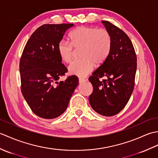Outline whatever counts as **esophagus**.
<instances>
[{"label": "esophagus", "instance_id": "esophagus-1", "mask_svg": "<svg viewBox=\"0 0 158 158\" xmlns=\"http://www.w3.org/2000/svg\"><path fill=\"white\" fill-rule=\"evenodd\" d=\"M85 81H86V79H83V78H79V83H84Z\"/></svg>", "mask_w": 158, "mask_h": 158}]
</instances>
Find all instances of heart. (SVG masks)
<instances>
[{"label": "heart", "instance_id": "b5f03b06", "mask_svg": "<svg viewBox=\"0 0 158 158\" xmlns=\"http://www.w3.org/2000/svg\"><path fill=\"white\" fill-rule=\"evenodd\" d=\"M70 42L62 40L58 45V52L63 62L70 63L73 58L74 48H81L79 55L69 67L70 74L85 77L92 71L96 64L102 63L109 56L112 39L108 31L104 28L81 26L70 32Z\"/></svg>", "mask_w": 158, "mask_h": 158}]
</instances>
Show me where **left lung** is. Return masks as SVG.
I'll return each mask as SVG.
<instances>
[{
  "label": "left lung",
  "mask_w": 158,
  "mask_h": 158,
  "mask_svg": "<svg viewBox=\"0 0 158 158\" xmlns=\"http://www.w3.org/2000/svg\"><path fill=\"white\" fill-rule=\"evenodd\" d=\"M111 36L109 56L92 73L89 81L93 92L89 97L92 109L103 116H113L127 105L135 87L136 55L132 41L122 30L102 21ZM105 77V80H99Z\"/></svg>",
  "instance_id": "obj_1"
}]
</instances>
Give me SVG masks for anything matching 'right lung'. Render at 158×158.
<instances>
[{
  "label": "right lung",
  "mask_w": 158,
  "mask_h": 158,
  "mask_svg": "<svg viewBox=\"0 0 158 158\" xmlns=\"http://www.w3.org/2000/svg\"><path fill=\"white\" fill-rule=\"evenodd\" d=\"M73 23L44 24L33 32L26 43L19 62L21 90L35 115L54 119L65 111L79 84L78 77H68L58 52V45Z\"/></svg>",
  "instance_id": "right-lung-1"
}]
</instances>
